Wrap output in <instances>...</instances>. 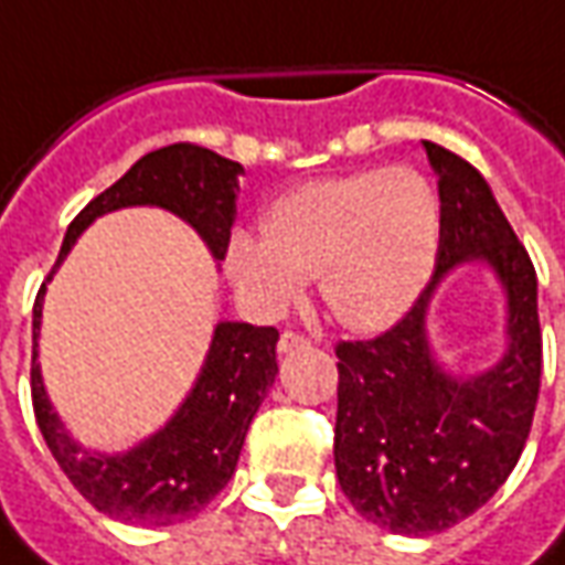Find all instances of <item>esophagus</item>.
<instances>
[{
  "mask_svg": "<svg viewBox=\"0 0 565 565\" xmlns=\"http://www.w3.org/2000/svg\"><path fill=\"white\" fill-rule=\"evenodd\" d=\"M308 344L311 342H308L306 335L287 330V332H281V339H278V351H281V354H294V351H302V348H308Z\"/></svg>",
  "mask_w": 565,
  "mask_h": 565,
  "instance_id": "esophagus-1",
  "label": "esophagus"
}]
</instances>
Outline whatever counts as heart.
Wrapping results in <instances>:
<instances>
[{"label":"heart","mask_w":565,"mask_h":565,"mask_svg":"<svg viewBox=\"0 0 565 565\" xmlns=\"http://www.w3.org/2000/svg\"><path fill=\"white\" fill-rule=\"evenodd\" d=\"M263 233H235L226 245V271L247 306L281 315L318 275L339 323L381 332L405 318L433 275L441 202L415 169H369L281 196Z\"/></svg>","instance_id":"heart-1"}]
</instances>
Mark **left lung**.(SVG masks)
Returning a JSON list of instances; mask_svg holds the SVG:
<instances>
[{
  "label": "left lung",
  "mask_w": 565,
  "mask_h": 565,
  "mask_svg": "<svg viewBox=\"0 0 565 565\" xmlns=\"http://www.w3.org/2000/svg\"><path fill=\"white\" fill-rule=\"evenodd\" d=\"M438 174L436 271L396 327L339 342L335 475L366 521L399 535H433L466 521L505 484L530 436L542 379L533 259L481 172L424 141ZM487 262L507 290L510 348L497 367L460 380L428 348L425 311L440 278Z\"/></svg>",
  "instance_id": "obj_1"
}]
</instances>
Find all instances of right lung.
<instances>
[{"label":"right lung","instance_id":"add662e5","mask_svg":"<svg viewBox=\"0 0 565 565\" xmlns=\"http://www.w3.org/2000/svg\"><path fill=\"white\" fill-rule=\"evenodd\" d=\"M242 172L245 169L238 162L190 141L150 150L68 223L56 266L96 217L129 205L172 211L202 235L211 257L223 259L235 223ZM42 302L44 284L32 308V408L44 441L68 481L93 509L136 526H169L199 514L233 478L247 426L278 375V330L233 320L217 323L196 384L178 405L172 420L127 454H99L81 448L68 436L47 399L42 366L35 363Z\"/></svg>","mask_w":565,"mask_h":565}]
</instances>
